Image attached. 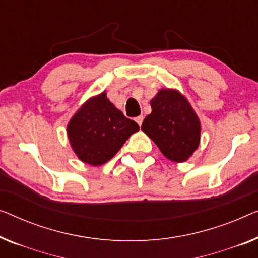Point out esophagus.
<instances>
[{
	"mask_svg": "<svg viewBox=\"0 0 258 258\" xmlns=\"http://www.w3.org/2000/svg\"><path fill=\"white\" fill-rule=\"evenodd\" d=\"M143 115H140V116H137L135 118V121L138 123V125H142V122H143Z\"/></svg>",
	"mask_w": 258,
	"mask_h": 258,
	"instance_id": "34e87169",
	"label": "esophagus"
}]
</instances>
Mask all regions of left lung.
<instances>
[{
  "instance_id": "left-lung-1",
  "label": "left lung",
  "mask_w": 258,
  "mask_h": 258,
  "mask_svg": "<svg viewBox=\"0 0 258 258\" xmlns=\"http://www.w3.org/2000/svg\"><path fill=\"white\" fill-rule=\"evenodd\" d=\"M151 114L141 129L172 162L191 157L200 142V121L184 96L174 89H162L151 100Z\"/></svg>"
}]
</instances>
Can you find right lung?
<instances>
[{
    "label": "right lung",
    "mask_w": 258,
    "mask_h": 258,
    "mask_svg": "<svg viewBox=\"0 0 258 258\" xmlns=\"http://www.w3.org/2000/svg\"><path fill=\"white\" fill-rule=\"evenodd\" d=\"M138 130L137 123L126 118L103 92L77 111L67 125V135L78 158L98 166L113 158Z\"/></svg>",
    "instance_id": "right-lung-1"
}]
</instances>
